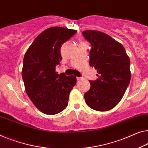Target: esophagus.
Here are the masks:
<instances>
[{
	"instance_id": "34e87169",
	"label": "esophagus",
	"mask_w": 148,
	"mask_h": 148,
	"mask_svg": "<svg viewBox=\"0 0 148 148\" xmlns=\"http://www.w3.org/2000/svg\"><path fill=\"white\" fill-rule=\"evenodd\" d=\"M76 79H77V81H80L82 80V78H80V77H77Z\"/></svg>"
}]
</instances>
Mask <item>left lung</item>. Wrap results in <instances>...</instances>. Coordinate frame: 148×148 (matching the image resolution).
<instances>
[{"instance_id":"left-lung-1","label":"left lung","mask_w":148,"mask_h":148,"mask_svg":"<svg viewBox=\"0 0 148 148\" xmlns=\"http://www.w3.org/2000/svg\"><path fill=\"white\" fill-rule=\"evenodd\" d=\"M91 44L90 66L97 70L95 81L84 94L86 104L100 112L113 108L120 102L131 79L130 60L122 44L105 33L88 30L82 32Z\"/></svg>"}]
</instances>
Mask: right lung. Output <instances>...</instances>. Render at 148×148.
Here are the masks:
<instances>
[{"label": "right lung", "mask_w": 148, "mask_h": 148, "mask_svg": "<svg viewBox=\"0 0 148 148\" xmlns=\"http://www.w3.org/2000/svg\"><path fill=\"white\" fill-rule=\"evenodd\" d=\"M76 32L63 27L47 28L35 38L24 56L22 76L26 92L44 114L54 115L67 107L76 77L58 74L56 66L62 60V44Z\"/></svg>", "instance_id": "1"}]
</instances>
